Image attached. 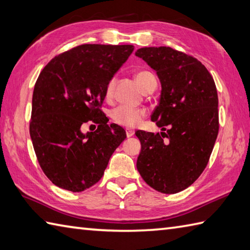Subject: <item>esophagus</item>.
<instances>
[{"instance_id":"1","label":"esophagus","mask_w":250,"mask_h":250,"mask_svg":"<svg viewBox=\"0 0 250 250\" xmlns=\"http://www.w3.org/2000/svg\"><path fill=\"white\" fill-rule=\"evenodd\" d=\"M134 134H135L134 130L130 129V128H126V136L127 137H131Z\"/></svg>"}]
</instances>
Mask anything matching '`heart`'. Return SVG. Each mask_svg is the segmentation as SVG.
<instances>
[{
    "label": "heart",
    "mask_w": 250,
    "mask_h": 250,
    "mask_svg": "<svg viewBox=\"0 0 250 250\" xmlns=\"http://www.w3.org/2000/svg\"><path fill=\"white\" fill-rule=\"evenodd\" d=\"M136 81L139 84L144 91L154 88L156 86L155 76L149 71H139L136 73ZM114 79L109 81L105 87V98L110 99L113 95L114 87ZM146 111L140 108H132L128 105H119L110 112V116L114 123L125 126V127H135L138 125L141 120L145 118Z\"/></svg>",
    "instance_id": "obj_1"
}]
</instances>
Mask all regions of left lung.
Returning <instances> with one entry per match:
<instances>
[{
    "label": "left lung",
    "instance_id": "1",
    "mask_svg": "<svg viewBox=\"0 0 250 250\" xmlns=\"http://www.w3.org/2000/svg\"><path fill=\"white\" fill-rule=\"evenodd\" d=\"M135 54L161 81L160 103L151 120L163 130H137L141 142L137 169L154 190L174 194L190 187L209 161L219 131L216 84L201 61L179 50L142 47Z\"/></svg>",
    "mask_w": 250,
    "mask_h": 250
}]
</instances>
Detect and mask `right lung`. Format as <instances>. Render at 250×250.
<instances>
[{
  "mask_svg": "<svg viewBox=\"0 0 250 250\" xmlns=\"http://www.w3.org/2000/svg\"><path fill=\"white\" fill-rule=\"evenodd\" d=\"M132 45L83 44L59 54L34 85L30 136L39 164L55 186L82 192L98 182L125 130L108 125L101 110L105 87ZM99 125L84 135L82 125Z\"/></svg>",
  "mask_w": 250,
  "mask_h": 250,
  "instance_id": "right-lung-1",
  "label": "right lung"
}]
</instances>
